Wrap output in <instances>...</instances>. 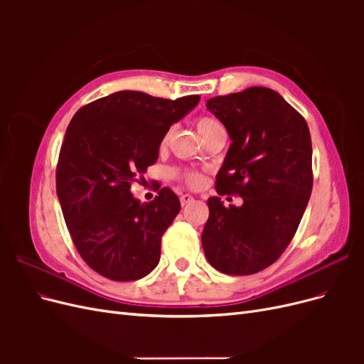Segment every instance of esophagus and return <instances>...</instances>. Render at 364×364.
Segmentation results:
<instances>
[{
	"instance_id": "34e87169",
	"label": "esophagus",
	"mask_w": 364,
	"mask_h": 364,
	"mask_svg": "<svg viewBox=\"0 0 364 364\" xmlns=\"http://www.w3.org/2000/svg\"><path fill=\"white\" fill-rule=\"evenodd\" d=\"M190 202H193V196H190V194H182V196H181V205H182V206L188 205Z\"/></svg>"
}]
</instances>
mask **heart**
I'll list each match as a JSON object with an SVG mask.
<instances>
[{
  "label": "heart",
  "instance_id": "heart-1",
  "mask_svg": "<svg viewBox=\"0 0 364 364\" xmlns=\"http://www.w3.org/2000/svg\"><path fill=\"white\" fill-rule=\"evenodd\" d=\"M196 126H197V130H199V134L202 138L208 136L209 134H213L214 130L223 127L222 124L218 123L217 119L211 118V117H199L196 121ZM171 129H168L165 134L162 135V139H161V147L164 149L165 146L168 144V139L171 136ZM173 176L176 179L182 181L185 185H188L190 188H199V186L203 185V176L202 173L196 171V170H185V171H173Z\"/></svg>",
  "mask_w": 364,
  "mask_h": 364
}]
</instances>
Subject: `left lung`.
I'll list each match as a JSON object with an SVG mask.
<instances>
[{
  "mask_svg": "<svg viewBox=\"0 0 364 364\" xmlns=\"http://www.w3.org/2000/svg\"><path fill=\"white\" fill-rule=\"evenodd\" d=\"M206 107L232 139L215 190L243 197V205L226 208L209 197L205 255L222 273H258L287 249L310 200V129L278 92L262 86L209 98Z\"/></svg>",
  "mask_w": 364,
  "mask_h": 364,
  "instance_id": "1",
  "label": "left lung"
}]
</instances>
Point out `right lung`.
I'll return each mask as SVG.
<instances>
[{
	"instance_id": "add662e5",
	"label": "right lung",
	"mask_w": 364,
	"mask_h": 364,
	"mask_svg": "<svg viewBox=\"0 0 364 364\" xmlns=\"http://www.w3.org/2000/svg\"><path fill=\"white\" fill-rule=\"evenodd\" d=\"M119 91L80 107L62 142L56 191L82 259L112 281H136L158 266L161 238L181 211L170 188L149 203L132 182L159 156L162 135L199 103Z\"/></svg>"
}]
</instances>
